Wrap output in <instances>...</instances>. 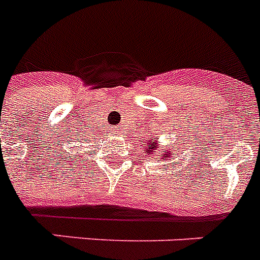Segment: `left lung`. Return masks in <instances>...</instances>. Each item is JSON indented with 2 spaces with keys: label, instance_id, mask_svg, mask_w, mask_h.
Wrapping results in <instances>:
<instances>
[{
  "label": "left lung",
  "instance_id": "obj_1",
  "mask_svg": "<svg viewBox=\"0 0 260 260\" xmlns=\"http://www.w3.org/2000/svg\"><path fill=\"white\" fill-rule=\"evenodd\" d=\"M159 147L160 144L157 143V140H153V139H149L147 143H145L144 145H143V148H144V153L145 156H148V157H153V156H157V157H160L159 161H168V160L172 157V151H174V148H170V145H168V148H166L164 151H161V155H160L159 152ZM174 155H176V153H174ZM175 157V156H174Z\"/></svg>",
  "mask_w": 260,
  "mask_h": 260
}]
</instances>
